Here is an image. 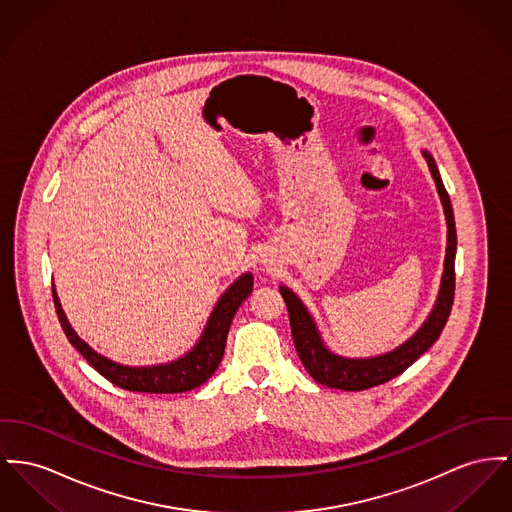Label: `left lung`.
I'll list each match as a JSON object with an SVG mask.
<instances>
[{
  "instance_id": "8db88e82",
  "label": "left lung",
  "mask_w": 512,
  "mask_h": 512,
  "mask_svg": "<svg viewBox=\"0 0 512 512\" xmlns=\"http://www.w3.org/2000/svg\"><path fill=\"white\" fill-rule=\"evenodd\" d=\"M423 157L429 165V171L433 174V180L437 184V192L443 202L444 217H446V256H444V272L441 279V289L437 303L423 322V326L404 341L400 347H396L390 353L367 357V359H349L332 353L324 341L320 338V332L310 316L307 307L301 303V299L287 287H279V293L289 310V322H291V334L295 341V349L299 353L301 363L305 365L308 375L312 376L318 384H324L328 388L338 390H367L378 384H384L392 380L394 376L402 375L413 361H417L435 341L439 340L443 332L444 324L450 316L452 303H454V258H456V225H454V213L452 204L448 198V192L444 188L443 178L437 169L435 159L431 153L423 151Z\"/></svg>"
}]
</instances>
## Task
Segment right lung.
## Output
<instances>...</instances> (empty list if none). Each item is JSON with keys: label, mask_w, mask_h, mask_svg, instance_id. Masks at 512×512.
Masks as SVG:
<instances>
[{"label": "right lung", "mask_w": 512, "mask_h": 512, "mask_svg": "<svg viewBox=\"0 0 512 512\" xmlns=\"http://www.w3.org/2000/svg\"><path fill=\"white\" fill-rule=\"evenodd\" d=\"M252 283H254L252 273H242L239 279L217 301V305L213 308V312L205 324L204 334L194 345V349L172 363L151 365V367H126V365L114 363L103 355H99L69 326L68 318H66L62 305H60V299L56 295V289H52V297H54V307H56L60 324L68 336L69 343L106 380H110L112 384H116L124 390H130V392L178 394V392H188L192 388H198L215 373V369L219 367L223 353H225L231 322L239 310L240 303L252 293Z\"/></svg>", "instance_id": "obj_1"}]
</instances>
